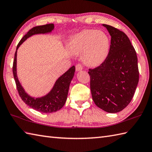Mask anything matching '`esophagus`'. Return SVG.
Masks as SVG:
<instances>
[{
    "label": "esophagus",
    "instance_id": "34e87169",
    "mask_svg": "<svg viewBox=\"0 0 152 152\" xmlns=\"http://www.w3.org/2000/svg\"><path fill=\"white\" fill-rule=\"evenodd\" d=\"M75 69H76V71H77V72L82 70L83 69V66L80 64H77L76 66H75Z\"/></svg>",
    "mask_w": 152,
    "mask_h": 152
}]
</instances>
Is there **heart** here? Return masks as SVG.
<instances>
[{"label": "heart", "mask_w": 152, "mask_h": 152, "mask_svg": "<svg viewBox=\"0 0 152 152\" xmlns=\"http://www.w3.org/2000/svg\"><path fill=\"white\" fill-rule=\"evenodd\" d=\"M68 48L74 54L83 53L86 64L96 66L107 56L110 39L107 34L101 30H84L71 38Z\"/></svg>", "instance_id": "heart-1"}]
</instances>
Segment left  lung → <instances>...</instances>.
I'll use <instances>...</instances> for the list:
<instances>
[{
  "label": "left lung",
  "instance_id": "1",
  "mask_svg": "<svg viewBox=\"0 0 152 152\" xmlns=\"http://www.w3.org/2000/svg\"><path fill=\"white\" fill-rule=\"evenodd\" d=\"M111 36L109 52L105 60L89 69L93 101L100 109L116 113L131 102L139 79L135 49L124 32L108 25Z\"/></svg>",
  "mask_w": 152,
  "mask_h": 152
}]
</instances>
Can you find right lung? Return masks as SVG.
<instances>
[{
  "label": "right lung",
  "mask_w": 152,
  "mask_h": 152,
  "mask_svg": "<svg viewBox=\"0 0 152 152\" xmlns=\"http://www.w3.org/2000/svg\"><path fill=\"white\" fill-rule=\"evenodd\" d=\"M53 29L54 25L53 23L34 26V27L30 29L27 34L20 40L18 46H17L13 63V77H14L17 89H18L19 96L21 97L23 102L30 107L36 110L38 112L43 113H51L56 112V111L62 109L63 106L64 105L67 99V94H68L70 83L74 76V73H75V67L74 66L71 67L65 73L60 76L57 79L53 89L50 90V92L48 94L43 97L35 99L34 97H30L25 92V91L19 81L18 76H17V50L26 39L31 36L38 34L50 32Z\"/></svg>",
  "instance_id": "right-lung-1"
}]
</instances>
